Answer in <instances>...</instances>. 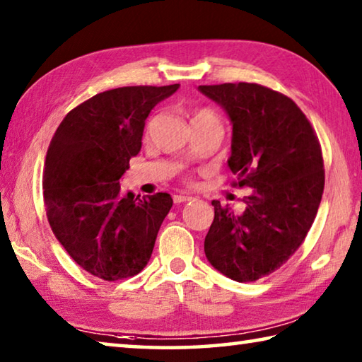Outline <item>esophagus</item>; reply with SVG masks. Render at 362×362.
I'll list each match as a JSON object with an SVG mask.
<instances>
[{
	"mask_svg": "<svg viewBox=\"0 0 362 362\" xmlns=\"http://www.w3.org/2000/svg\"><path fill=\"white\" fill-rule=\"evenodd\" d=\"M173 200H175V204H186V202H189V200H192V197H191V195H185V194H177V195H175V197H173Z\"/></svg>",
	"mask_w": 362,
	"mask_h": 362,
	"instance_id": "1",
	"label": "esophagus"
}]
</instances>
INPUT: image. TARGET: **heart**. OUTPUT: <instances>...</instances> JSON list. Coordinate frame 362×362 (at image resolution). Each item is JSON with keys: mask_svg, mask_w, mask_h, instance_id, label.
<instances>
[{"mask_svg": "<svg viewBox=\"0 0 362 362\" xmlns=\"http://www.w3.org/2000/svg\"><path fill=\"white\" fill-rule=\"evenodd\" d=\"M200 120H208V122H214V124H218L219 125V122H218V117L214 116V114L211 112V111H208V110H200V111H195L192 116H191V124H194V122H200Z\"/></svg>", "mask_w": 362, "mask_h": 362, "instance_id": "b5f03b06", "label": "heart"}]
</instances>
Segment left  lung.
Returning <instances> with one entry per match:
<instances>
[{
	"instance_id": "obj_1",
	"label": "left lung",
	"mask_w": 362,
	"mask_h": 362,
	"mask_svg": "<svg viewBox=\"0 0 362 362\" xmlns=\"http://www.w3.org/2000/svg\"><path fill=\"white\" fill-rule=\"evenodd\" d=\"M232 124L227 165L252 189L245 211L213 200L205 237L208 262L238 283L272 274L294 255L312 227L325 189L320 141L293 100L250 82L200 86Z\"/></svg>"
}]
</instances>
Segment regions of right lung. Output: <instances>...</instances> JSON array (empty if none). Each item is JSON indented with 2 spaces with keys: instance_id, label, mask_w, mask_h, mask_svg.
<instances>
[{
  "instance_id": "obj_1",
  "label": "right lung",
  "mask_w": 362,
  "mask_h": 362,
  "mask_svg": "<svg viewBox=\"0 0 362 362\" xmlns=\"http://www.w3.org/2000/svg\"><path fill=\"white\" fill-rule=\"evenodd\" d=\"M180 84L119 87L66 114L44 163V205L55 238L88 274L117 281L149 262L173 199L122 194L120 177L141 149L144 122Z\"/></svg>"
}]
</instances>
